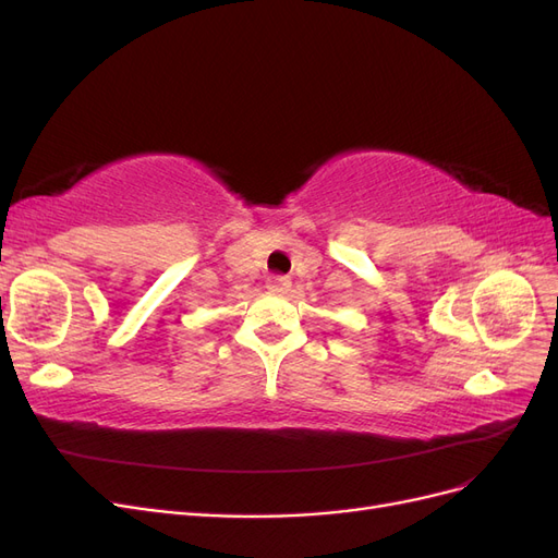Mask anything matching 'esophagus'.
Instances as JSON below:
<instances>
[{
    "label": "esophagus",
    "mask_w": 558,
    "mask_h": 558,
    "mask_svg": "<svg viewBox=\"0 0 558 558\" xmlns=\"http://www.w3.org/2000/svg\"><path fill=\"white\" fill-rule=\"evenodd\" d=\"M267 289L272 291V293H286V291L291 289V279L289 277H281V275L269 277L267 279Z\"/></svg>",
    "instance_id": "34e87169"
}]
</instances>
